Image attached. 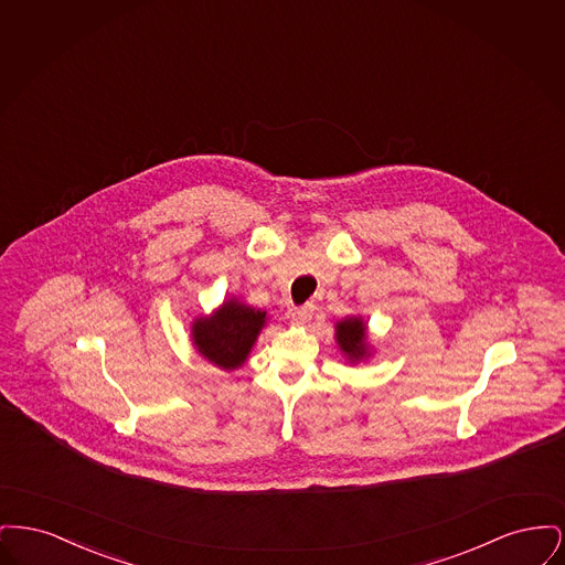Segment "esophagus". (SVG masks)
<instances>
[{
  "mask_svg": "<svg viewBox=\"0 0 565 565\" xmlns=\"http://www.w3.org/2000/svg\"><path fill=\"white\" fill-rule=\"evenodd\" d=\"M313 311H316V307L311 302H307L302 307H296L295 311H292V322L298 323V326L311 322Z\"/></svg>",
  "mask_w": 565,
  "mask_h": 565,
  "instance_id": "1",
  "label": "esophagus"
}]
</instances>
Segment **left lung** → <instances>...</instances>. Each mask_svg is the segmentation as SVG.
Listing matches in <instances>:
<instances>
[{"label":"left lung","mask_w":565,"mask_h":565,"mask_svg":"<svg viewBox=\"0 0 565 565\" xmlns=\"http://www.w3.org/2000/svg\"><path fill=\"white\" fill-rule=\"evenodd\" d=\"M337 343L341 351L348 355L350 362H358L371 355L369 343H366V323L362 318H345L341 322H337Z\"/></svg>","instance_id":"obj_1"}]
</instances>
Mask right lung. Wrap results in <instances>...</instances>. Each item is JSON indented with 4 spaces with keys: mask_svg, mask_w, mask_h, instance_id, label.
Here are the masks:
<instances>
[{
    "mask_svg": "<svg viewBox=\"0 0 565 565\" xmlns=\"http://www.w3.org/2000/svg\"><path fill=\"white\" fill-rule=\"evenodd\" d=\"M265 323L267 311L228 298L212 316L194 320L192 345L215 366L235 371L247 360Z\"/></svg>",
    "mask_w": 565,
    "mask_h": 565,
    "instance_id": "1",
    "label": "right lung"
}]
</instances>
